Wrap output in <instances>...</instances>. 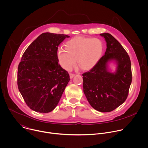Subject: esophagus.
<instances>
[{"label":"esophagus","mask_w":148,"mask_h":148,"mask_svg":"<svg viewBox=\"0 0 148 148\" xmlns=\"http://www.w3.org/2000/svg\"><path fill=\"white\" fill-rule=\"evenodd\" d=\"M69 76H70V78H71V79H72V78L75 76V74L70 73V74H69Z\"/></svg>","instance_id":"obj_1"}]
</instances>
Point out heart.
<instances>
[{
	"instance_id": "heart-1",
	"label": "heart",
	"mask_w": 148,
	"mask_h": 148,
	"mask_svg": "<svg viewBox=\"0 0 148 148\" xmlns=\"http://www.w3.org/2000/svg\"><path fill=\"white\" fill-rule=\"evenodd\" d=\"M103 45L98 38L77 36L68 41L66 48H60L57 56L61 66L71 71L76 63L84 71L93 68L102 57Z\"/></svg>"
}]
</instances>
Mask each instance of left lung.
<instances>
[{"mask_svg":"<svg viewBox=\"0 0 148 148\" xmlns=\"http://www.w3.org/2000/svg\"><path fill=\"white\" fill-rule=\"evenodd\" d=\"M106 42V50L96 65L84 73L83 92L90 105L101 112H109L127 99L132 82L130 57L121 44L110 34H101ZM114 60L116 71L110 73L108 63Z\"/></svg>","mask_w":148,"mask_h":148,"instance_id":"1","label":"left lung"}]
</instances>
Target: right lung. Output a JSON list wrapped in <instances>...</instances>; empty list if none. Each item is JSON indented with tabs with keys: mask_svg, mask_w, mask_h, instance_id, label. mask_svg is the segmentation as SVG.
Here are the masks:
<instances>
[{
	"mask_svg": "<svg viewBox=\"0 0 148 148\" xmlns=\"http://www.w3.org/2000/svg\"><path fill=\"white\" fill-rule=\"evenodd\" d=\"M66 38L69 36L43 33L23 55L18 67V87L27 105L35 112L54 110L70 80L57 56L58 47Z\"/></svg>",
	"mask_w": 148,
	"mask_h": 148,
	"instance_id": "obj_1",
	"label": "right lung"
}]
</instances>
